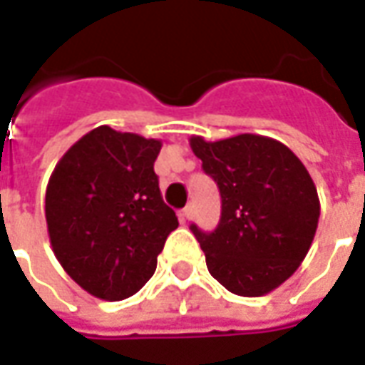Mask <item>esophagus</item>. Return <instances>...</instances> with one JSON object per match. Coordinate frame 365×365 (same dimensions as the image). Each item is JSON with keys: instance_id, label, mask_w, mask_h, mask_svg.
Listing matches in <instances>:
<instances>
[{"instance_id": "34e87169", "label": "esophagus", "mask_w": 365, "mask_h": 365, "mask_svg": "<svg viewBox=\"0 0 365 365\" xmlns=\"http://www.w3.org/2000/svg\"><path fill=\"white\" fill-rule=\"evenodd\" d=\"M193 215H195V205H193V203H190V205L183 207L182 209L183 221H191V219H193Z\"/></svg>"}]
</instances>
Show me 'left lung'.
<instances>
[{
	"label": "left lung",
	"mask_w": 365,
	"mask_h": 365,
	"mask_svg": "<svg viewBox=\"0 0 365 365\" xmlns=\"http://www.w3.org/2000/svg\"><path fill=\"white\" fill-rule=\"evenodd\" d=\"M191 150L221 193V221L211 232L191 225L207 268L230 293L260 297L279 287L311 248L321 203L303 162L279 140L238 135Z\"/></svg>",
	"instance_id": "8db88e82"
}]
</instances>
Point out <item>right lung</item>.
<instances>
[{
	"instance_id": "add662e5",
	"label": "right lung",
	"mask_w": 365,
	"mask_h": 365,
	"mask_svg": "<svg viewBox=\"0 0 365 365\" xmlns=\"http://www.w3.org/2000/svg\"><path fill=\"white\" fill-rule=\"evenodd\" d=\"M160 148L156 138L101 125L60 158L48 180L44 215L54 256L93 297L135 295L178 229L154 174Z\"/></svg>"
}]
</instances>
